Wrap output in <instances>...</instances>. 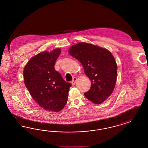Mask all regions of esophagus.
<instances>
[{
	"label": "esophagus",
	"instance_id": "obj_1",
	"mask_svg": "<svg viewBox=\"0 0 148 148\" xmlns=\"http://www.w3.org/2000/svg\"><path fill=\"white\" fill-rule=\"evenodd\" d=\"M77 77H74L73 78V79L72 82H71V84H72V85H75V82H76V81H77Z\"/></svg>",
	"mask_w": 148,
	"mask_h": 148
}]
</instances>
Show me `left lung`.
<instances>
[{
  "label": "left lung",
  "mask_w": 148,
  "mask_h": 148,
  "mask_svg": "<svg viewBox=\"0 0 148 148\" xmlns=\"http://www.w3.org/2000/svg\"><path fill=\"white\" fill-rule=\"evenodd\" d=\"M69 53L82 63L91 86L84 95L94 104H101L113 92L117 66L112 53L106 49L80 42L69 49Z\"/></svg>",
  "instance_id": "1"
}]
</instances>
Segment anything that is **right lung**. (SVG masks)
<instances>
[{
  "label": "right lung",
  "mask_w": 148,
  "mask_h": 148,
  "mask_svg": "<svg viewBox=\"0 0 148 148\" xmlns=\"http://www.w3.org/2000/svg\"><path fill=\"white\" fill-rule=\"evenodd\" d=\"M61 50L42 52L31 58L23 71L25 84L31 96L41 107L58 112L64 107L71 86L55 69Z\"/></svg>",
  "instance_id": "add662e5"
}]
</instances>
